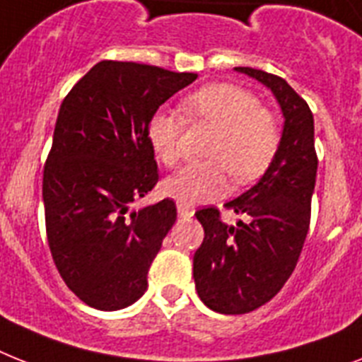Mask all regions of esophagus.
<instances>
[{
  "label": "esophagus",
  "instance_id": "obj_1",
  "mask_svg": "<svg viewBox=\"0 0 362 362\" xmlns=\"http://www.w3.org/2000/svg\"><path fill=\"white\" fill-rule=\"evenodd\" d=\"M177 213L181 218H192L194 207H190V205H185V203H177Z\"/></svg>",
  "mask_w": 362,
  "mask_h": 362
}]
</instances>
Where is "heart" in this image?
<instances>
[{
	"label": "heart",
	"mask_w": 362,
	"mask_h": 362,
	"mask_svg": "<svg viewBox=\"0 0 362 362\" xmlns=\"http://www.w3.org/2000/svg\"><path fill=\"white\" fill-rule=\"evenodd\" d=\"M190 120L216 127L209 157L213 160L185 166L164 183V192L185 205L222 198L229 190V172L237 183L255 181L270 166L279 148V125L255 95L231 83H214L183 100ZM183 118L170 109H159L148 124V140L157 159L175 166L181 157L179 139Z\"/></svg>",
	"instance_id": "obj_1"
}]
</instances>
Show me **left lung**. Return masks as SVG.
Returning a JSON list of instances; mask_svg holds the SVG:
<instances>
[{
    "label": "left lung",
    "instance_id": "8db88e82",
    "mask_svg": "<svg viewBox=\"0 0 362 362\" xmlns=\"http://www.w3.org/2000/svg\"><path fill=\"white\" fill-rule=\"evenodd\" d=\"M235 71L267 86L285 122L267 172L223 205L246 222L228 226L214 207L196 213L205 238L194 253V283L199 300L222 315L259 309L291 277L309 231L318 168L315 120L305 101L281 77L246 66Z\"/></svg>",
    "mask_w": 362,
    "mask_h": 362
}]
</instances>
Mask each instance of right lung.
<instances>
[{"mask_svg":"<svg viewBox=\"0 0 362 362\" xmlns=\"http://www.w3.org/2000/svg\"><path fill=\"white\" fill-rule=\"evenodd\" d=\"M198 79L136 62H98L57 116L42 181L55 267L74 294L100 310L133 305L177 218L172 199L133 211L157 185L149 118Z\"/></svg>","mask_w":362,"mask_h":362,"instance_id":"1","label":"right lung"}]
</instances>
